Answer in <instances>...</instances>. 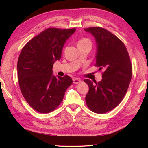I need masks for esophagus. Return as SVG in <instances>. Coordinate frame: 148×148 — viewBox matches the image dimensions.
Segmentation results:
<instances>
[{"label": "esophagus", "mask_w": 148, "mask_h": 148, "mask_svg": "<svg viewBox=\"0 0 148 148\" xmlns=\"http://www.w3.org/2000/svg\"><path fill=\"white\" fill-rule=\"evenodd\" d=\"M80 82H81V80H80V79H79V78H74V79H73V83L74 84H77L80 83Z\"/></svg>", "instance_id": "obj_1"}]
</instances>
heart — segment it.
<instances>
[{
	"label": "heart",
	"instance_id": "obj_1",
	"mask_svg": "<svg viewBox=\"0 0 148 148\" xmlns=\"http://www.w3.org/2000/svg\"><path fill=\"white\" fill-rule=\"evenodd\" d=\"M92 45L91 40L88 38H86V37H84V38H82L79 40L77 42V46H85V45Z\"/></svg>",
	"mask_w": 148,
	"mask_h": 148
}]
</instances>
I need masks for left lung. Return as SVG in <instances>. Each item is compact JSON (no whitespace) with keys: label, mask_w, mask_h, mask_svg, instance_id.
<instances>
[{"label":"left lung","mask_w":148,"mask_h":148,"mask_svg":"<svg viewBox=\"0 0 148 148\" xmlns=\"http://www.w3.org/2000/svg\"><path fill=\"white\" fill-rule=\"evenodd\" d=\"M84 30L95 36L97 44L95 65L103 71L101 82L84 79L89 87L86 102L92 112L104 114L115 108L126 94L132 74L131 59L123 42L111 32L99 27Z\"/></svg>","instance_id":"obj_1"}]
</instances>
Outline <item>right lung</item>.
<instances>
[{
	"label": "right lung",
	"instance_id": "1",
	"mask_svg": "<svg viewBox=\"0 0 148 148\" xmlns=\"http://www.w3.org/2000/svg\"><path fill=\"white\" fill-rule=\"evenodd\" d=\"M76 28H48L41 32L22 48L17 61V76L21 93L36 112L49 113L63 99L71 86L69 76H53V64L61 57L65 42Z\"/></svg>",
	"mask_w": 148,
	"mask_h": 148
}]
</instances>
